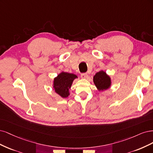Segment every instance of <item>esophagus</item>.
<instances>
[{
	"mask_svg": "<svg viewBox=\"0 0 153 153\" xmlns=\"http://www.w3.org/2000/svg\"><path fill=\"white\" fill-rule=\"evenodd\" d=\"M81 77L82 79H86L88 77V74L87 73H82L81 74Z\"/></svg>",
	"mask_w": 153,
	"mask_h": 153,
	"instance_id": "34e87169",
	"label": "esophagus"
}]
</instances>
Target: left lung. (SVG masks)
Masks as SVG:
<instances>
[{"label":"left lung","instance_id":"8db88e82","mask_svg":"<svg viewBox=\"0 0 153 153\" xmlns=\"http://www.w3.org/2000/svg\"><path fill=\"white\" fill-rule=\"evenodd\" d=\"M93 81L98 90H103L109 88L111 86V79L103 71L97 72L93 77Z\"/></svg>","mask_w":153,"mask_h":153}]
</instances>
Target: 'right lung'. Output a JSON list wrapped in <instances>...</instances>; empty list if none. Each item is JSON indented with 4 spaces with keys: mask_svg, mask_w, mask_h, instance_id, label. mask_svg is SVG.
Wrapping results in <instances>:
<instances>
[{
    "mask_svg": "<svg viewBox=\"0 0 153 153\" xmlns=\"http://www.w3.org/2000/svg\"><path fill=\"white\" fill-rule=\"evenodd\" d=\"M77 76L73 74L67 72H62L56 78L54 79L53 87L56 93L63 98H66L69 95V88H71L72 83Z\"/></svg>",
    "mask_w": 153,
    "mask_h": 153,
    "instance_id": "obj_1",
    "label": "right lung"
}]
</instances>
